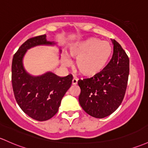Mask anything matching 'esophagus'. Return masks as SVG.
<instances>
[{"mask_svg": "<svg viewBox=\"0 0 148 148\" xmlns=\"http://www.w3.org/2000/svg\"><path fill=\"white\" fill-rule=\"evenodd\" d=\"M71 84H72V85H77V79H76V78H74V79H72V82H71Z\"/></svg>", "mask_w": 148, "mask_h": 148, "instance_id": "obj_1", "label": "esophagus"}]
</instances>
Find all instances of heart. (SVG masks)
<instances>
[{
	"instance_id": "1",
	"label": "heart",
	"mask_w": 148,
	"mask_h": 148,
	"mask_svg": "<svg viewBox=\"0 0 148 148\" xmlns=\"http://www.w3.org/2000/svg\"><path fill=\"white\" fill-rule=\"evenodd\" d=\"M69 54L71 58L77 60L76 69L79 74L92 78L101 74L107 67L113 54V47L108 41L92 37L73 45ZM63 63L67 66L70 62L64 58Z\"/></svg>"
}]
</instances>
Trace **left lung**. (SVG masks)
<instances>
[{
    "label": "left lung",
    "instance_id": "8db88e82",
    "mask_svg": "<svg viewBox=\"0 0 148 148\" xmlns=\"http://www.w3.org/2000/svg\"><path fill=\"white\" fill-rule=\"evenodd\" d=\"M112 58L101 74L78 81L79 101L83 110L95 118L113 113L122 103L128 84L129 58L121 45L112 40Z\"/></svg>",
    "mask_w": 148,
    "mask_h": 148
}]
</instances>
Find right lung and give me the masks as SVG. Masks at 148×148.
<instances>
[{
	"instance_id": "right-lung-1",
	"label": "right lung",
	"mask_w": 148,
	"mask_h": 148,
	"mask_svg": "<svg viewBox=\"0 0 148 148\" xmlns=\"http://www.w3.org/2000/svg\"><path fill=\"white\" fill-rule=\"evenodd\" d=\"M45 37V34L37 36L26 40L14 53L12 62V85L16 101L24 113L40 121L50 119L58 112L73 79L71 74L59 77L48 72L35 77L24 70L22 58L27 49L35 45L52 44Z\"/></svg>"
}]
</instances>
